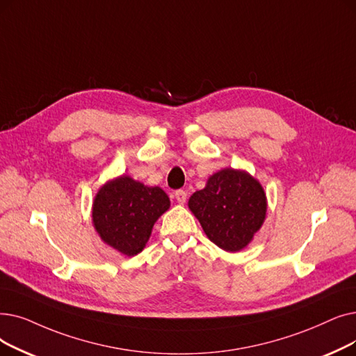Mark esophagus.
<instances>
[{"mask_svg":"<svg viewBox=\"0 0 356 356\" xmlns=\"http://www.w3.org/2000/svg\"><path fill=\"white\" fill-rule=\"evenodd\" d=\"M186 197H188V193L184 192V191L175 192V199L177 200V204H180V205H183L184 202H186Z\"/></svg>","mask_w":356,"mask_h":356,"instance_id":"obj_1","label":"esophagus"}]
</instances>
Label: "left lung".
I'll use <instances>...</instances> for the list:
<instances>
[{"label":"left lung","mask_w":356,"mask_h":356,"mask_svg":"<svg viewBox=\"0 0 356 356\" xmlns=\"http://www.w3.org/2000/svg\"><path fill=\"white\" fill-rule=\"evenodd\" d=\"M189 209L207 237L220 249L236 253L249 245L266 220L264 186L245 170L222 168L205 188L189 197Z\"/></svg>","instance_id":"obj_1"}]
</instances>
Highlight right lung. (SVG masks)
<instances>
[{"label":"right lung","instance_id":"1","mask_svg":"<svg viewBox=\"0 0 356 356\" xmlns=\"http://www.w3.org/2000/svg\"><path fill=\"white\" fill-rule=\"evenodd\" d=\"M170 208L159 186L122 175L106 181L92 200V227L102 241L128 257L144 250L154 224Z\"/></svg>","mask_w":356,"mask_h":356}]
</instances>
